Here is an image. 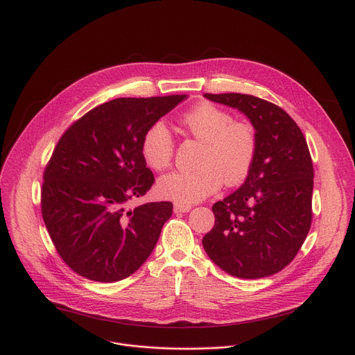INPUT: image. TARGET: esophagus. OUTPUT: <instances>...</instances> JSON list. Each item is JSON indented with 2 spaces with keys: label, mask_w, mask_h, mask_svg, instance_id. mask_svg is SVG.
<instances>
[{
  "label": "esophagus",
  "mask_w": 355,
  "mask_h": 355,
  "mask_svg": "<svg viewBox=\"0 0 355 355\" xmlns=\"http://www.w3.org/2000/svg\"><path fill=\"white\" fill-rule=\"evenodd\" d=\"M191 209V207L189 204H180V202H176L173 205V211L178 214V212H189Z\"/></svg>",
  "instance_id": "obj_1"
}]
</instances>
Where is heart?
I'll list each match as a JSON object with an SVG mask.
<instances>
[{
  "label": "heart",
  "mask_w": 355,
  "mask_h": 355,
  "mask_svg": "<svg viewBox=\"0 0 355 355\" xmlns=\"http://www.w3.org/2000/svg\"><path fill=\"white\" fill-rule=\"evenodd\" d=\"M180 123L197 141L202 143L193 172H171L159 178L157 191L162 198L193 204L215 193L222 183L236 186L250 175L257 158L255 128L211 103H201L187 111ZM175 139L164 121H157L141 139V155L155 169H166L175 155Z\"/></svg>",
  "instance_id": "1"
}]
</instances>
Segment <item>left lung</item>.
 <instances>
[{"label":"left lung","instance_id":"obj_1","mask_svg":"<svg viewBox=\"0 0 355 355\" xmlns=\"http://www.w3.org/2000/svg\"><path fill=\"white\" fill-rule=\"evenodd\" d=\"M204 96L245 114L258 139L243 186L212 205L215 225L202 239L204 250L232 276H270L294 259L311 227L313 166L306 140L273 103L240 93Z\"/></svg>","mask_w":355,"mask_h":355}]
</instances>
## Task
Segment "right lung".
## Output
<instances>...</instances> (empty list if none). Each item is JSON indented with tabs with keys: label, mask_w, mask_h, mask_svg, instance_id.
Instances as JSON below:
<instances>
[{
	"label": "right lung",
	"mask_w": 355,
	"mask_h": 355,
	"mask_svg": "<svg viewBox=\"0 0 355 355\" xmlns=\"http://www.w3.org/2000/svg\"><path fill=\"white\" fill-rule=\"evenodd\" d=\"M184 98H115L85 114L58 140L43 175L42 214L60 257L78 275L118 282L154 250L173 204L129 208L155 182L141 139Z\"/></svg>",
	"instance_id": "1"
}]
</instances>
